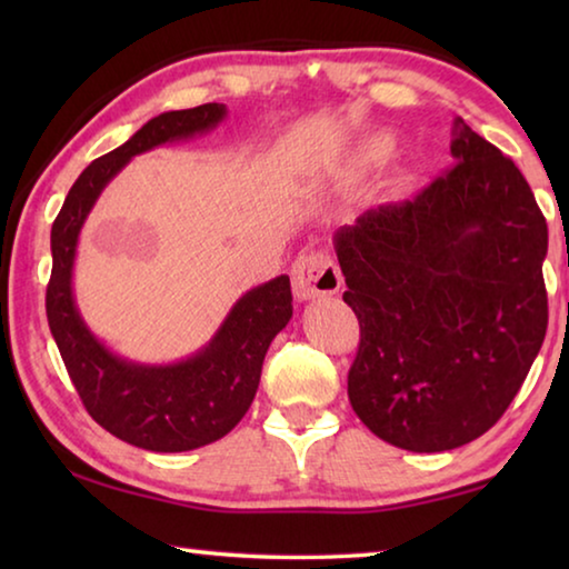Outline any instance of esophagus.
<instances>
[{
    "mask_svg": "<svg viewBox=\"0 0 569 569\" xmlns=\"http://www.w3.org/2000/svg\"><path fill=\"white\" fill-rule=\"evenodd\" d=\"M293 293L298 301H311V298L331 296L341 288V271L331 256L321 250H308L298 256L293 263Z\"/></svg>",
    "mask_w": 569,
    "mask_h": 569,
    "instance_id": "obj_1",
    "label": "esophagus"
}]
</instances>
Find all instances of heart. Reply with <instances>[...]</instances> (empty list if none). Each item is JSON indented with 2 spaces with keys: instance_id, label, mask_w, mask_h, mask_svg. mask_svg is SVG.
Returning <instances> with one entry per match:
<instances>
[{
  "instance_id": "heart-1",
  "label": "heart",
  "mask_w": 569,
  "mask_h": 569,
  "mask_svg": "<svg viewBox=\"0 0 569 569\" xmlns=\"http://www.w3.org/2000/svg\"><path fill=\"white\" fill-rule=\"evenodd\" d=\"M389 152V140L387 138H369L359 148V162L363 166H373V162H381Z\"/></svg>"
}]
</instances>
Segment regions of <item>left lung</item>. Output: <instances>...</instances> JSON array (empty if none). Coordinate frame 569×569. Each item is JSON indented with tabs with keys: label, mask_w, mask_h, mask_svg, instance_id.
Wrapping results in <instances>:
<instances>
[{
	"label": "left lung",
	"mask_w": 569,
	"mask_h": 569,
	"mask_svg": "<svg viewBox=\"0 0 569 569\" xmlns=\"http://www.w3.org/2000/svg\"><path fill=\"white\" fill-rule=\"evenodd\" d=\"M457 166L336 230L361 326L349 401L379 439L447 451L492 429L547 331V223L512 160L457 118Z\"/></svg>",
	"instance_id": "1"
}]
</instances>
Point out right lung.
Returning <instances> with one entry per match:
<instances>
[{
    "label": "right lung",
    "instance_id": "right-lung-1",
    "mask_svg": "<svg viewBox=\"0 0 569 569\" xmlns=\"http://www.w3.org/2000/svg\"><path fill=\"white\" fill-rule=\"evenodd\" d=\"M226 114V104L208 102L148 120L124 146L82 170L52 223L47 321L67 373L84 409L102 429L148 451L206 447L246 417L261 381L268 346L293 316L291 281L278 276L250 288L230 308L213 339L188 359L166 366L138 363L112 353L82 321L72 291L77 240L104 186L134 156L210 132Z\"/></svg>",
    "mask_w": 569,
    "mask_h": 569
}]
</instances>
